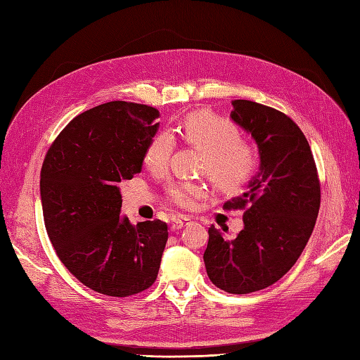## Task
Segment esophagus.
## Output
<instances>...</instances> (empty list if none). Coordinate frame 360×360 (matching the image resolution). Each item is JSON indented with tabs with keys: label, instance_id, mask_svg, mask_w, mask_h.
<instances>
[{
	"label": "esophagus",
	"instance_id": "34e87169",
	"mask_svg": "<svg viewBox=\"0 0 360 360\" xmlns=\"http://www.w3.org/2000/svg\"><path fill=\"white\" fill-rule=\"evenodd\" d=\"M190 223V219L188 218H176L173 223H172V232H178V231H181L182 227L184 226H187Z\"/></svg>",
	"mask_w": 360,
	"mask_h": 360
}]
</instances>
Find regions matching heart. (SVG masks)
Masks as SVG:
<instances>
[{
	"label": "heart",
	"instance_id": "b5f03b06",
	"mask_svg": "<svg viewBox=\"0 0 360 360\" xmlns=\"http://www.w3.org/2000/svg\"><path fill=\"white\" fill-rule=\"evenodd\" d=\"M178 131L182 139L204 153L202 173L221 192H235L254 174L255 153L240 141V129L233 122L209 111H196L182 119ZM173 148L174 141L170 133L156 134L145 150V167L151 172H162ZM204 195L205 187L198 182H179L168 190L170 201L181 209H192Z\"/></svg>",
	"mask_w": 360,
	"mask_h": 360
}]
</instances>
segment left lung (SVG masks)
I'll return each mask as SVG.
<instances>
[{"label": "left lung", "instance_id": "1", "mask_svg": "<svg viewBox=\"0 0 360 360\" xmlns=\"http://www.w3.org/2000/svg\"><path fill=\"white\" fill-rule=\"evenodd\" d=\"M231 119L252 136L259 167L246 190L224 204L243 209L244 229L226 240L209 229L204 263L210 281L229 294H249L280 280L307 246L320 207V184L307 137L271 106L232 101Z\"/></svg>", "mask_w": 360, "mask_h": 360}]
</instances>
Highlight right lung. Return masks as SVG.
I'll return each instance as SVG.
<instances>
[{
  "mask_svg": "<svg viewBox=\"0 0 360 360\" xmlns=\"http://www.w3.org/2000/svg\"><path fill=\"white\" fill-rule=\"evenodd\" d=\"M147 105L108 102L74 117L48 151L40 196L58 258L89 289L111 297L155 283L168 238L162 221L136 226L120 217L119 182L141 173L159 128Z\"/></svg>",
  "mask_w": 360,
  "mask_h": 360,
  "instance_id": "right-lung-1",
  "label": "right lung"
}]
</instances>
